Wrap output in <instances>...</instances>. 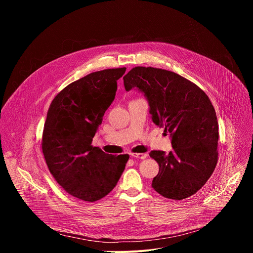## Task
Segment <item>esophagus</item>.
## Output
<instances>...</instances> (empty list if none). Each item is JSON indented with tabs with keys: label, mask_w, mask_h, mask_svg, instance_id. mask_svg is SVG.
Listing matches in <instances>:
<instances>
[{
	"label": "esophagus",
	"mask_w": 253,
	"mask_h": 253,
	"mask_svg": "<svg viewBox=\"0 0 253 253\" xmlns=\"http://www.w3.org/2000/svg\"><path fill=\"white\" fill-rule=\"evenodd\" d=\"M130 155L134 158H140V159H145L147 157V154L145 153H130Z\"/></svg>",
	"instance_id": "obj_1"
}]
</instances>
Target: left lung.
Returning a JSON list of instances; mask_svg holds the SVG:
<instances>
[{"label": "left lung", "mask_w": 253, "mask_h": 253, "mask_svg": "<svg viewBox=\"0 0 253 253\" xmlns=\"http://www.w3.org/2000/svg\"><path fill=\"white\" fill-rule=\"evenodd\" d=\"M123 80L126 91L138 88L145 94L153 122L172 137L168 154L149 153L159 165L152 187L175 200L195 194L218 161V122L210 99L193 82L164 69L135 67Z\"/></svg>", "instance_id": "8db88e82"}]
</instances>
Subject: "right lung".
Wrapping results in <instances>:
<instances>
[{"mask_svg": "<svg viewBox=\"0 0 253 253\" xmlns=\"http://www.w3.org/2000/svg\"><path fill=\"white\" fill-rule=\"evenodd\" d=\"M126 68L105 69L69 84L53 99L42 136L49 171L70 195L94 202L117 185L129 159L92 145Z\"/></svg>", "mask_w": 253, "mask_h": 253, "instance_id": "add662e5", "label": "right lung"}]
</instances>
